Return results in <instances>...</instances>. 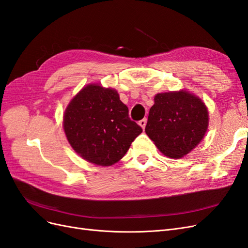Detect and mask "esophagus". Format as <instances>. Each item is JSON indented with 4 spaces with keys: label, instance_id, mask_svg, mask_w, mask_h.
Masks as SVG:
<instances>
[{
    "label": "esophagus",
    "instance_id": "1",
    "mask_svg": "<svg viewBox=\"0 0 248 248\" xmlns=\"http://www.w3.org/2000/svg\"><path fill=\"white\" fill-rule=\"evenodd\" d=\"M139 125L141 126V128H142L143 130H144V128H145V124H146V118H143V119H141V120H139Z\"/></svg>",
    "mask_w": 248,
    "mask_h": 248
}]
</instances>
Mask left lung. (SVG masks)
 Here are the masks:
<instances>
[{
	"label": "left lung",
	"mask_w": 248,
	"mask_h": 248,
	"mask_svg": "<svg viewBox=\"0 0 248 248\" xmlns=\"http://www.w3.org/2000/svg\"><path fill=\"white\" fill-rule=\"evenodd\" d=\"M154 101L145 133L167 157H184L201 142L208 130L206 105L185 90L158 93Z\"/></svg>",
	"instance_id": "obj_1"
}]
</instances>
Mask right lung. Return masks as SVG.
Segmentation results:
<instances>
[{
  "mask_svg": "<svg viewBox=\"0 0 248 248\" xmlns=\"http://www.w3.org/2000/svg\"><path fill=\"white\" fill-rule=\"evenodd\" d=\"M63 128L76 153L100 166L118 162L142 132L117 91L97 84L87 85L70 101Z\"/></svg>",
  "mask_w": 248,
  "mask_h": 248,
  "instance_id": "obj_1",
  "label": "right lung"
}]
</instances>
